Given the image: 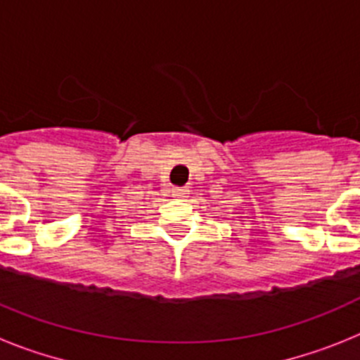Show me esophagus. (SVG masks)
I'll use <instances>...</instances> for the list:
<instances>
[{
    "instance_id": "34e87169",
    "label": "esophagus",
    "mask_w": 360,
    "mask_h": 360,
    "mask_svg": "<svg viewBox=\"0 0 360 360\" xmlns=\"http://www.w3.org/2000/svg\"><path fill=\"white\" fill-rule=\"evenodd\" d=\"M171 193H173L174 198H186V196L189 195V189H187V187H173Z\"/></svg>"
}]
</instances>
